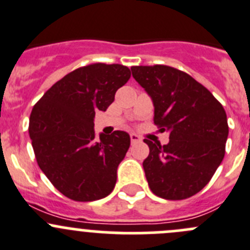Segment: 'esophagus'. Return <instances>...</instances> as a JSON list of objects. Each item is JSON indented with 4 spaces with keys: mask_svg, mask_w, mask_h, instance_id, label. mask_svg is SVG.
<instances>
[{
    "mask_svg": "<svg viewBox=\"0 0 250 250\" xmlns=\"http://www.w3.org/2000/svg\"><path fill=\"white\" fill-rule=\"evenodd\" d=\"M130 140H131V144H132V145L137 144V142L141 141V139H140V137L137 136L136 134H131V135H130Z\"/></svg>",
    "mask_w": 250,
    "mask_h": 250,
    "instance_id": "esophagus-1",
    "label": "esophagus"
}]
</instances>
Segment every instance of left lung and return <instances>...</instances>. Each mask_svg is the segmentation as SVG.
Here are the masks:
<instances>
[{"mask_svg":"<svg viewBox=\"0 0 250 250\" xmlns=\"http://www.w3.org/2000/svg\"><path fill=\"white\" fill-rule=\"evenodd\" d=\"M132 77L154 105V125L169 131V142H152L144 161L148 187L167 200L200 191L222 162L228 136L227 115L208 88L188 73L166 65L132 66Z\"/></svg>","mask_w":250,"mask_h":250,"instance_id":"left-lung-1","label":"left lung"}]
</instances>
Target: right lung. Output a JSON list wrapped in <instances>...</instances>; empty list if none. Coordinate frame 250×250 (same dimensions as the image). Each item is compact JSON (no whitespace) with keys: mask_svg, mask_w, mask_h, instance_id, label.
<instances>
[{"mask_svg":"<svg viewBox=\"0 0 250 250\" xmlns=\"http://www.w3.org/2000/svg\"><path fill=\"white\" fill-rule=\"evenodd\" d=\"M130 77L129 67L119 63L82 66L52 84L33 106L29 136L38 166L66 198L87 203L113 191L130 136L114 131L97 141L93 118L108 109Z\"/></svg>","mask_w":250,"mask_h":250,"instance_id":"1","label":"right lung"}]
</instances>
